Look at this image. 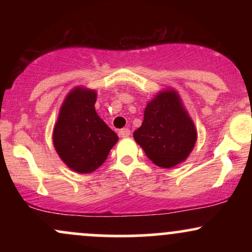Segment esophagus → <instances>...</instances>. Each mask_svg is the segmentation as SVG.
I'll list each match as a JSON object with an SVG mask.
<instances>
[{"instance_id": "34e87169", "label": "esophagus", "mask_w": 252, "mask_h": 252, "mask_svg": "<svg viewBox=\"0 0 252 252\" xmlns=\"http://www.w3.org/2000/svg\"><path fill=\"white\" fill-rule=\"evenodd\" d=\"M118 134H120V136L121 137H129L130 136V130L128 129V128H123V129H121L120 130V132H118Z\"/></svg>"}]
</instances>
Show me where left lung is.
I'll return each instance as SVG.
<instances>
[{"label": "left lung", "mask_w": 252, "mask_h": 252, "mask_svg": "<svg viewBox=\"0 0 252 252\" xmlns=\"http://www.w3.org/2000/svg\"><path fill=\"white\" fill-rule=\"evenodd\" d=\"M134 138L153 163L172 168L189 158L198 132L178 92L166 89L147 104L142 126L134 131Z\"/></svg>", "instance_id": "left-lung-1"}]
</instances>
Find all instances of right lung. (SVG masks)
<instances>
[{
  "instance_id": "add662e5",
  "label": "right lung",
  "mask_w": 252,
  "mask_h": 252,
  "mask_svg": "<svg viewBox=\"0 0 252 252\" xmlns=\"http://www.w3.org/2000/svg\"><path fill=\"white\" fill-rule=\"evenodd\" d=\"M96 90L76 86L60 106L53 146L63 162L79 174L94 172L108 158L118 136L98 116Z\"/></svg>"
}]
</instances>
